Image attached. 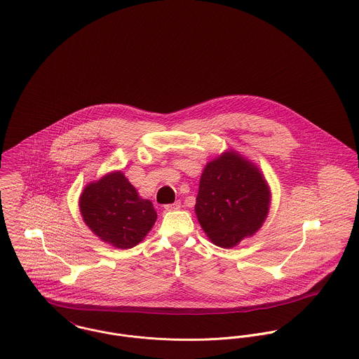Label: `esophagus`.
I'll return each mask as SVG.
<instances>
[{
    "mask_svg": "<svg viewBox=\"0 0 359 359\" xmlns=\"http://www.w3.org/2000/svg\"><path fill=\"white\" fill-rule=\"evenodd\" d=\"M180 207H181V201L177 200V201H174V203H171V204H165V205H164V210H165V211H174V210H178Z\"/></svg>",
    "mask_w": 359,
    "mask_h": 359,
    "instance_id": "1",
    "label": "esophagus"
}]
</instances>
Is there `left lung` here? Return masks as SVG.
I'll return each instance as SVG.
<instances>
[{
	"label": "left lung",
	"mask_w": 359,
	"mask_h": 359,
	"mask_svg": "<svg viewBox=\"0 0 359 359\" xmlns=\"http://www.w3.org/2000/svg\"><path fill=\"white\" fill-rule=\"evenodd\" d=\"M270 191L261 171L237 154L205 165L196 198V215L210 240L230 248L252 236L267 217Z\"/></svg>",
	"instance_id": "obj_1"
}]
</instances>
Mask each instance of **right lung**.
Masks as SVG:
<instances>
[{"label":"right lung","mask_w":359,"mask_h":359,"mask_svg":"<svg viewBox=\"0 0 359 359\" xmlns=\"http://www.w3.org/2000/svg\"><path fill=\"white\" fill-rule=\"evenodd\" d=\"M79 208L96 236L122 250L137 245L158 217L152 203L141 198L119 171L89 184L81 195Z\"/></svg>","instance_id":"1"}]
</instances>
